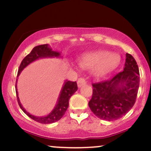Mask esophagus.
Segmentation results:
<instances>
[{
	"label": "esophagus",
	"mask_w": 151,
	"mask_h": 151,
	"mask_svg": "<svg viewBox=\"0 0 151 151\" xmlns=\"http://www.w3.org/2000/svg\"><path fill=\"white\" fill-rule=\"evenodd\" d=\"M86 83V81L85 79H84V78H79V79H78L77 81V86L78 87H81V86L84 85Z\"/></svg>",
	"instance_id": "1"
}]
</instances>
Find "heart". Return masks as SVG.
<instances>
[{
    "label": "heart",
    "instance_id": "heart-1",
    "mask_svg": "<svg viewBox=\"0 0 151 151\" xmlns=\"http://www.w3.org/2000/svg\"><path fill=\"white\" fill-rule=\"evenodd\" d=\"M120 62V56L116 53L99 51L83 55L79 60V65L85 70L92 69L96 77H101L115 69Z\"/></svg>",
    "mask_w": 151,
    "mask_h": 151
}]
</instances>
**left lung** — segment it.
Listing matches in <instances>:
<instances>
[{
    "instance_id": "obj_1",
    "label": "left lung",
    "mask_w": 151,
    "mask_h": 151,
    "mask_svg": "<svg viewBox=\"0 0 151 151\" xmlns=\"http://www.w3.org/2000/svg\"><path fill=\"white\" fill-rule=\"evenodd\" d=\"M140 83L138 65L132 55L126 54L123 72L109 80L93 84L89 102L91 111L100 119L115 121L131 110L136 101Z\"/></svg>"
}]
</instances>
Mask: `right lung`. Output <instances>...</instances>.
<instances>
[{"label": "right lung", "instance_id": "right-lung-1", "mask_svg": "<svg viewBox=\"0 0 151 151\" xmlns=\"http://www.w3.org/2000/svg\"><path fill=\"white\" fill-rule=\"evenodd\" d=\"M61 58V54L58 51H53L52 48L48 44L41 45L35 47L30 54L27 55L25 58L22 60L19 67L18 76L20 75V72L25 68L27 65H30V63L33 62L35 60H37L38 59L41 58ZM18 80V79H17ZM77 90V84L76 81H71L66 80L63 84L61 91H60V95L57 101L56 105L55 108L52 109L51 112L49 114L45 116H35L32 115L29 112H27L25 110V108L22 106L20 101V99L18 97V89H17V81L16 84H15V91H16L17 99H18V104L20 106V109L23 111V112L26 115L28 116L29 117L33 119L34 121L40 123V124H52V123L56 122L60 120L61 118L63 116L64 114L67 111V108L69 106V100L71 96L74 94V92H76Z\"/></svg>", "mask_w": 151, "mask_h": 151}]
</instances>
